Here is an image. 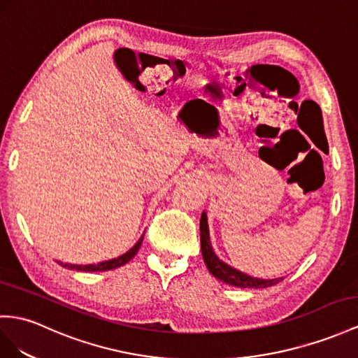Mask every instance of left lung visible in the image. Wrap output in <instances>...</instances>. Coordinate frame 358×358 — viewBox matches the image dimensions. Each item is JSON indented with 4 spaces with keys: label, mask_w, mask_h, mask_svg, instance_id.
<instances>
[{
    "label": "left lung",
    "mask_w": 358,
    "mask_h": 358,
    "mask_svg": "<svg viewBox=\"0 0 358 358\" xmlns=\"http://www.w3.org/2000/svg\"><path fill=\"white\" fill-rule=\"evenodd\" d=\"M199 236H201V252H203V259L208 272L213 275L219 281L230 284V286L242 287V289H266L275 286L282 277L278 278H257L251 277L248 273H243L242 271L236 269L230 264L225 263L217 257V254L213 250V245L210 242V231H208V222H207V213L203 212L199 221Z\"/></svg>",
    "instance_id": "8db88e82"
}]
</instances>
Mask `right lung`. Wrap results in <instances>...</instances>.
I'll use <instances>...</instances> for the list:
<instances>
[{
	"label": "right lung",
	"instance_id": "1",
	"mask_svg": "<svg viewBox=\"0 0 358 358\" xmlns=\"http://www.w3.org/2000/svg\"><path fill=\"white\" fill-rule=\"evenodd\" d=\"M143 234L141 236V239L134 243L133 248H130L127 252H124L122 255H119V257H116V259H110V260L99 262V263H95V264H71V263H62V262H57V263L60 264L62 268L78 271V272H104V271L116 269L119 266H124L125 263L130 262L137 254V251H139L141 245L143 242Z\"/></svg>",
	"mask_w": 358,
	"mask_h": 358
}]
</instances>
